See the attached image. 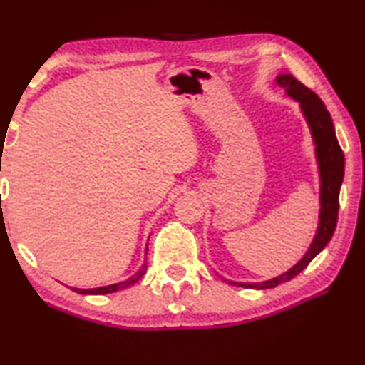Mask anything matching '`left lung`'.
<instances>
[{
  "mask_svg": "<svg viewBox=\"0 0 365 365\" xmlns=\"http://www.w3.org/2000/svg\"><path fill=\"white\" fill-rule=\"evenodd\" d=\"M276 82L281 87H284L286 94L291 96L301 104L302 114H304L307 125H309L312 140L316 145L317 165H319L321 175V210H319V227L317 233L312 240V243L307 250V253L302 256L299 263L292 266L289 271L276 276L269 281L263 283H236V281L225 279L228 284L250 287V289H269L281 283H286L301 273L317 255L324 250V246L329 243L332 235H334L337 225L339 213V192L344 178V152L339 145L334 124H332L329 110L326 109L324 102L319 99V96L309 87H306L302 82L297 81L291 74H281L276 78Z\"/></svg>",
  "mask_w": 365,
  "mask_h": 365,
  "instance_id": "8db88e82",
  "label": "left lung"
}]
</instances>
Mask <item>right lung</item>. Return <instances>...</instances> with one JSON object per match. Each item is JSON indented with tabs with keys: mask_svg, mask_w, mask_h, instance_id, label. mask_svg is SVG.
I'll list each match as a JSON object with an SVG mask.
<instances>
[{
	"mask_svg": "<svg viewBox=\"0 0 365 365\" xmlns=\"http://www.w3.org/2000/svg\"><path fill=\"white\" fill-rule=\"evenodd\" d=\"M147 271V264L143 263L142 268L137 271L135 274L130 276L129 279L122 281V283H117V284H110V286H104V287H94V289H78V287H74L73 291L79 292V294H109V292H115V291H120V289H125V287H129L132 284H135L138 279L142 278L143 274H145Z\"/></svg>",
	"mask_w": 365,
	"mask_h": 365,
	"instance_id": "obj_1",
	"label": "right lung"
}]
</instances>
